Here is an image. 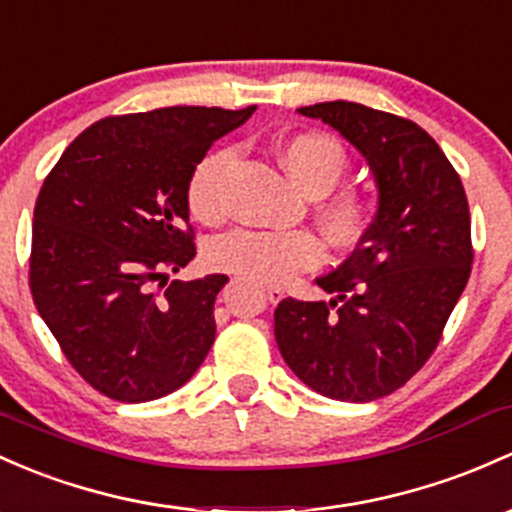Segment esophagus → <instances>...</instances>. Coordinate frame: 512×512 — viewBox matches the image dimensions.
<instances>
[{"mask_svg":"<svg viewBox=\"0 0 512 512\" xmlns=\"http://www.w3.org/2000/svg\"><path fill=\"white\" fill-rule=\"evenodd\" d=\"M266 298H268V302H273V305H276V302L283 300V290H280V288H266Z\"/></svg>","mask_w":512,"mask_h":512,"instance_id":"obj_1","label":"esophagus"}]
</instances>
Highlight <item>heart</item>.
Instances as JSON below:
<instances>
[{"mask_svg": "<svg viewBox=\"0 0 512 512\" xmlns=\"http://www.w3.org/2000/svg\"><path fill=\"white\" fill-rule=\"evenodd\" d=\"M280 161L290 178L310 195H324L339 183L349 158L334 136L305 131L280 148ZM232 166V151L217 148L192 168L188 183V207L192 217L214 224L227 214L224 173ZM366 200L356 190L329 195L320 205L324 234L334 244H354L366 229ZM324 249L310 232H268V229H234L219 236L207 249L212 268L232 273L258 285H283L300 271L320 266Z\"/></svg>", "mask_w": 512, "mask_h": 512, "instance_id": "1", "label": "heart"}]
</instances>
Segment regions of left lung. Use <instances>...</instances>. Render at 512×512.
I'll return each mask as SVG.
<instances>
[{
    "label": "left lung",
    "instance_id": "left-lung-1",
    "mask_svg": "<svg viewBox=\"0 0 512 512\" xmlns=\"http://www.w3.org/2000/svg\"><path fill=\"white\" fill-rule=\"evenodd\" d=\"M298 112L366 158L378 210L351 256L317 278L332 300L278 302L276 342L305 386L368 403L405 386L437 349L474 261L469 202L442 148L410 119L344 100Z\"/></svg>",
    "mask_w": 512,
    "mask_h": 512
}]
</instances>
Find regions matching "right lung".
Returning a JSON list of instances; mask_svg holds the SVG:
<instances>
[{
    "label": "right lung",
    "mask_w": 512,
    "mask_h": 512,
    "mask_svg": "<svg viewBox=\"0 0 512 512\" xmlns=\"http://www.w3.org/2000/svg\"><path fill=\"white\" fill-rule=\"evenodd\" d=\"M254 109L163 107L100 119L43 180L31 295L75 371L107 398H163L212 349L214 300L229 278L168 283V273L195 258L192 168Z\"/></svg>",
    "instance_id": "right-lung-1"
}]
</instances>
